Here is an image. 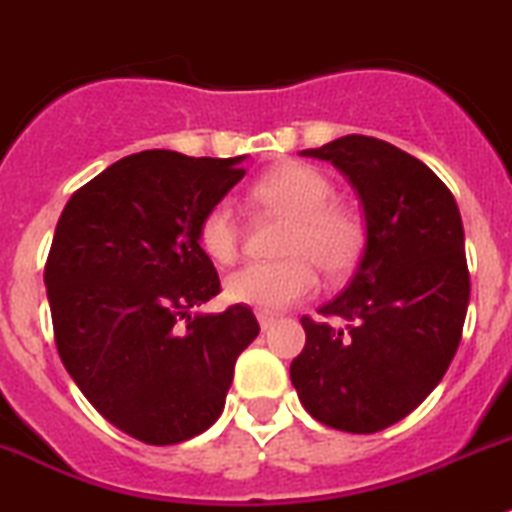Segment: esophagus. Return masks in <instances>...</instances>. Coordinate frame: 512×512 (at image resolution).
<instances>
[{
  "instance_id": "34e87169",
  "label": "esophagus",
  "mask_w": 512,
  "mask_h": 512,
  "mask_svg": "<svg viewBox=\"0 0 512 512\" xmlns=\"http://www.w3.org/2000/svg\"><path fill=\"white\" fill-rule=\"evenodd\" d=\"M257 321H260L262 329H270V326H273L275 321H278V313H273V311H257Z\"/></svg>"
}]
</instances>
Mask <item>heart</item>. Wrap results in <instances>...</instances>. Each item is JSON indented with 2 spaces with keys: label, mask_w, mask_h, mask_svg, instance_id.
Instances as JSON below:
<instances>
[{
  "label": "heart",
  "mask_w": 512,
  "mask_h": 512,
  "mask_svg": "<svg viewBox=\"0 0 512 512\" xmlns=\"http://www.w3.org/2000/svg\"><path fill=\"white\" fill-rule=\"evenodd\" d=\"M252 199L280 216H288L280 252L273 262H252L224 280L234 303L278 311L298 303L319 288V266L329 275L347 273L359 257L365 229L359 216L336 204V188L326 173L306 163H285L252 188ZM196 239L206 257L229 265L242 250V229L229 201H216L204 211ZM313 259L317 261L312 262Z\"/></svg>",
  "instance_id": "obj_1"
}]
</instances>
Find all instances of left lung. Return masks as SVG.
Here are the masks:
<instances>
[{"instance_id":"8db88e82","label":"left lung","mask_w":512,"mask_h":512,"mask_svg":"<svg viewBox=\"0 0 512 512\" xmlns=\"http://www.w3.org/2000/svg\"><path fill=\"white\" fill-rule=\"evenodd\" d=\"M303 155L349 176L367 245L347 290L319 321L301 319L290 380L319 423L377 434L416 411L457 354L469 306L462 216L434 170L385 140L347 135ZM339 315L347 330L330 326Z\"/></svg>"}]
</instances>
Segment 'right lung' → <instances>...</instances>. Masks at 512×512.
<instances>
[{
  "label": "right lung",
  "instance_id": "obj_1",
  "mask_svg": "<svg viewBox=\"0 0 512 512\" xmlns=\"http://www.w3.org/2000/svg\"><path fill=\"white\" fill-rule=\"evenodd\" d=\"M239 163L127 155L78 188L55 227L45 260L55 347L96 411L145 444L204 434L260 334L245 303L191 313L222 290L196 227L242 181Z\"/></svg>",
  "mask_w": 512,
  "mask_h": 512
}]
</instances>
